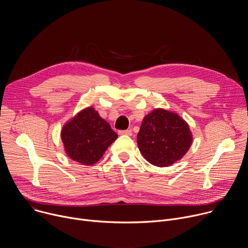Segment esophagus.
I'll use <instances>...</instances> for the list:
<instances>
[{
  "label": "esophagus",
  "mask_w": 248,
  "mask_h": 248,
  "mask_svg": "<svg viewBox=\"0 0 248 248\" xmlns=\"http://www.w3.org/2000/svg\"><path fill=\"white\" fill-rule=\"evenodd\" d=\"M119 134L120 135H128V136H130L132 134V132H131V129H126V130H120Z\"/></svg>",
  "instance_id": "obj_1"
}]
</instances>
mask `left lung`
Masks as SVG:
<instances>
[{"label": "left lung", "instance_id": "1", "mask_svg": "<svg viewBox=\"0 0 248 248\" xmlns=\"http://www.w3.org/2000/svg\"><path fill=\"white\" fill-rule=\"evenodd\" d=\"M191 144L188 124L176 113L161 108L144 117L137 133L139 151L157 167H168L181 160Z\"/></svg>", "mask_w": 248, "mask_h": 248}]
</instances>
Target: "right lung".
<instances>
[{"instance_id": "1", "label": "right lung", "mask_w": 248, "mask_h": 248, "mask_svg": "<svg viewBox=\"0 0 248 248\" xmlns=\"http://www.w3.org/2000/svg\"><path fill=\"white\" fill-rule=\"evenodd\" d=\"M61 137L64 151L70 159L90 166L102 158L118 138V134L90 106L64 124Z\"/></svg>"}]
</instances>
